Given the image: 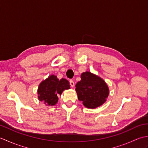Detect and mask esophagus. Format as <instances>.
Returning a JSON list of instances; mask_svg holds the SVG:
<instances>
[{
    "label": "esophagus",
    "mask_w": 148,
    "mask_h": 148,
    "mask_svg": "<svg viewBox=\"0 0 148 148\" xmlns=\"http://www.w3.org/2000/svg\"><path fill=\"white\" fill-rule=\"evenodd\" d=\"M70 84H71V87H74V82L72 80H71L70 81Z\"/></svg>",
    "instance_id": "1"
}]
</instances>
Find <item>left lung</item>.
<instances>
[{
	"label": "left lung",
	"instance_id": "obj_1",
	"mask_svg": "<svg viewBox=\"0 0 148 148\" xmlns=\"http://www.w3.org/2000/svg\"><path fill=\"white\" fill-rule=\"evenodd\" d=\"M77 99L87 108L95 109L104 103L109 89L102 78L89 71L83 72L76 85Z\"/></svg>",
	"mask_w": 148,
	"mask_h": 148
}]
</instances>
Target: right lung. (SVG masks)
Returning <instances> with one entry per match:
<instances>
[{
	"instance_id": "1",
	"label": "right lung",
	"mask_w": 148,
	"mask_h": 148,
	"mask_svg": "<svg viewBox=\"0 0 148 148\" xmlns=\"http://www.w3.org/2000/svg\"><path fill=\"white\" fill-rule=\"evenodd\" d=\"M70 88L67 79L62 78L59 80L57 76L52 74L39 84L37 89L38 99L46 106H53L58 102L57 95H61L65 90Z\"/></svg>"
}]
</instances>
